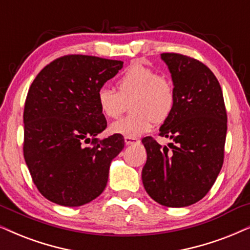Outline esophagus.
Returning <instances> with one entry per match:
<instances>
[{
  "mask_svg": "<svg viewBox=\"0 0 250 250\" xmlns=\"http://www.w3.org/2000/svg\"><path fill=\"white\" fill-rule=\"evenodd\" d=\"M125 140V144L127 146H132V145H139L140 144V140L139 139H135V138H129V137H125L124 138Z\"/></svg>",
  "mask_w": 250,
  "mask_h": 250,
  "instance_id": "34e87169",
  "label": "esophagus"
}]
</instances>
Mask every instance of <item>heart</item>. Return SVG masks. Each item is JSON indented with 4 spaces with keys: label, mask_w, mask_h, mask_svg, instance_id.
<instances>
[{
    "label": "heart",
    "mask_w": 250,
    "mask_h": 250,
    "mask_svg": "<svg viewBox=\"0 0 250 250\" xmlns=\"http://www.w3.org/2000/svg\"><path fill=\"white\" fill-rule=\"evenodd\" d=\"M115 90L102 87L96 93V103L106 118H117L131 101L134 113L113 122L110 125L112 134L137 138L149 132L154 123L168 118L176 104V92L172 83L161 77L156 71L134 62L125 69L116 82Z\"/></svg>",
    "instance_id": "heart-1"
}]
</instances>
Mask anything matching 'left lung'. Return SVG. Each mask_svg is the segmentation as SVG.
Segmentation results:
<instances>
[{
	"mask_svg": "<svg viewBox=\"0 0 250 250\" xmlns=\"http://www.w3.org/2000/svg\"><path fill=\"white\" fill-rule=\"evenodd\" d=\"M176 92L173 111L160 128L176 145L163 148L142 139L147 162L142 168L146 192L157 203L181 208L209 192L224 162L228 116L220 85L209 67L180 54L165 53Z\"/></svg>",
	"mask_w": 250,
	"mask_h": 250,
	"instance_id": "1",
	"label": "left lung"
}]
</instances>
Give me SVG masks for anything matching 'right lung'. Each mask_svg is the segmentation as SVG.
Wrapping results in <instances>:
<instances>
[{"instance_id": "add662e5", "label": "right lung", "mask_w": 250, "mask_h": 250, "mask_svg": "<svg viewBox=\"0 0 250 250\" xmlns=\"http://www.w3.org/2000/svg\"><path fill=\"white\" fill-rule=\"evenodd\" d=\"M123 64L69 55L44 66L32 83L24 109V158L39 192L51 202L80 207L104 190L124 138L97 140L106 121L96 93Z\"/></svg>"}]
</instances>
